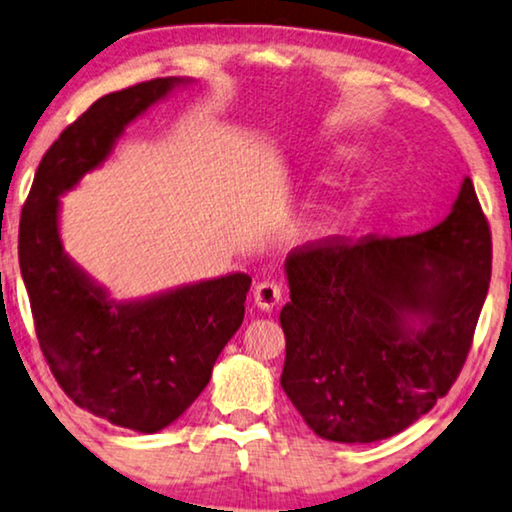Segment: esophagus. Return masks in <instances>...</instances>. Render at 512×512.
<instances>
[{
    "label": "esophagus",
    "mask_w": 512,
    "mask_h": 512,
    "mask_svg": "<svg viewBox=\"0 0 512 512\" xmlns=\"http://www.w3.org/2000/svg\"><path fill=\"white\" fill-rule=\"evenodd\" d=\"M281 293H284V291H281V286L277 284V281H272V279L261 281V284L254 288L256 307L263 309V311H272L274 307L279 305Z\"/></svg>",
    "instance_id": "1"
}]
</instances>
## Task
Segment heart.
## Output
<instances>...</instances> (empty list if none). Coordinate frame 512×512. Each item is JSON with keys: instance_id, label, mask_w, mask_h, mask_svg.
Returning <instances> with one entry per match:
<instances>
[{"instance_id": "1", "label": "heart", "mask_w": 512, "mask_h": 512, "mask_svg": "<svg viewBox=\"0 0 512 512\" xmlns=\"http://www.w3.org/2000/svg\"><path fill=\"white\" fill-rule=\"evenodd\" d=\"M348 157H351V147L339 145V147H335V150H332V159H335V161H342V159H348ZM325 235H328V228L321 226V224H309L305 228V238L307 240H321V238H325Z\"/></svg>"}]
</instances>
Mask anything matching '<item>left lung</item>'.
I'll list each match as a JSON object with an SVG mask.
<instances>
[{
    "label": "left lung",
    "instance_id": "1",
    "mask_svg": "<svg viewBox=\"0 0 512 512\" xmlns=\"http://www.w3.org/2000/svg\"><path fill=\"white\" fill-rule=\"evenodd\" d=\"M281 388L325 441L395 436L446 395L471 348L492 272V235L464 177L425 233L293 249Z\"/></svg>",
    "mask_w": 512,
    "mask_h": 512
}]
</instances>
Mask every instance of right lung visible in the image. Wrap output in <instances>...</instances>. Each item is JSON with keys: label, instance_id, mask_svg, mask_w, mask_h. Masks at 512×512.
Here are the masks:
<instances>
[{"label": "right lung", "instance_id": "1", "mask_svg": "<svg viewBox=\"0 0 512 512\" xmlns=\"http://www.w3.org/2000/svg\"><path fill=\"white\" fill-rule=\"evenodd\" d=\"M191 83L157 78L94 101L41 159L20 217V272L50 372L80 409L140 434L175 422L210 383L242 325L251 277L115 300L64 251L59 198L106 164L131 122Z\"/></svg>", "mask_w": 512, "mask_h": 512}]
</instances>
